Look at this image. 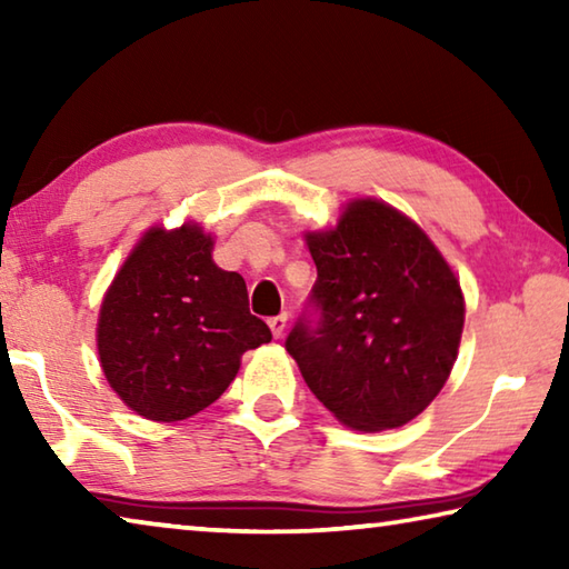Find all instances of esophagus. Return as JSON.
Returning a JSON list of instances; mask_svg holds the SVG:
<instances>
[{
  "label": "esophagus",
  "mask_w": 569,
  "mask_h": 569,
  "mask_svg": "<svg viewBox=\"0 0 569 569\" xmlns=\"http://www.w3.org/2000/svg\"><path fill=\"white\" fill-rule=\"evenodd\" d=\"M286 321H288V316H286V313H281V316H273V319L268 321V326H271L273 339H281V336L286 333Z\"/></svg>",
  "instance_id": "1"
}]
</instances>
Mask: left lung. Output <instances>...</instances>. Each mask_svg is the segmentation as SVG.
Masks as SVG:
<instances>
[{"instance_id":"obj_1","label":"left lung","mask_w":569,"mask_h":569,"mask_svg":"<svg viewBox=\"0 0 569 569\" xmlns=\"http://www.w3.org/2000/svg\"><path fill=\"white\" fill-rule=\"evenodd\" d=\"M319 321L286 351L343 427L397 429L445 389L465 331V293L423 228L377 198H351L336 226L303 233Z\"/></svg>"}]
</instances>
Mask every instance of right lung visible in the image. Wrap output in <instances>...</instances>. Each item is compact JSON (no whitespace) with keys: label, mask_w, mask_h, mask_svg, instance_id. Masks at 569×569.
Instances as JSON below:
<instances>
[{"label":"right lung","mask_w":569,"mask_h":569,"mask_svg":"<svg viewBox=\"0 0 569 569\" xmlns=\"http://www.w3.org/2000/svg\"><path fill=\"white\" fill-rule=\"evenodd\" d=\"M216 236L196 220L150 226L102 296L98 356L124 407L150 421H182L236 379L248 349L271 341L250 316L240 273L213 261Z\"/></svg>","instance_id":"obj_1"}]
</instances>
